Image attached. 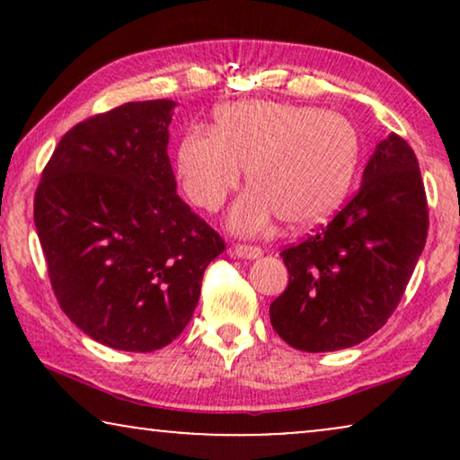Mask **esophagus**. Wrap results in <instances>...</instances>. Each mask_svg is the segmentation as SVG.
<instances>
[{"label": "esophagus", "mask_w": 460, "mask_h": 460, "mask_svg": "<svg viewBox=\"0 0 460 460\" xmlns=\"http://www.w3.org/2000/svg\"><path fill=\"white\" fill-rule=\"evenodd\" d=\"M232 255L241 257V260H257V257H261V249L253 247V244H234Z\"/></svg>", "instance_id": "1"}]
</instances>
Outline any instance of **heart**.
Returning a JSON list of instances; mask_svg holds the SVG:
<instances>
[{
	"mask_svg": "<svg viewBox=\"0 0 460 460\" xmlns=\"http://www.w3.org/2000/svg\"><path fill=\"white\" fill-rule=\"evenodd\" d=\"M358 161L360 137L345 117L253 100L222 106L213 129L188 131L175 153V175L194 207L217 211L247 167L253 186L232 207L228 226L253 236L276 217L295 230L331 217L348 197Z\"/></svg>",
	"mask_w": 460,
	"mask_h": 460,
	"instance_id": "1",
	"label": "heart"
}]
</instances>
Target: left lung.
<instances>
[{
    "instance_id": "obj_1",
    "label": "left lung",
    "mask_w": 460,
    "mask_h": 460,
    "mask_svg": "<svg viewBox=\"0 0 460 460\" xmlns=\"http://www.w3.org/2000/svg\"><path fill=\"white\" fill-rule=\"evenodd\" d=\"M427 226L417 156L389 134L364 167L356 197L280 253L288 287L270 305L274 331L301 351H337L375 335L404 295Z\"/></svg>"
}]
</instances>
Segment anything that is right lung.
I'll return each mask as SVG.
<instances>
[{"label":"right lung","mask_w":460,"mask_h":460,"mask_svg":"<svg viewBox=\"0 0 460 460\" xmlns=\"http://www.w3.org/2000/svg\"><path fill=\"white\" fill-rule=\"evenodd\" d=\"M173 100L90 117L62 136L35 192V228L62 312L93 341L165 348L190 323L226 244L175 190Z\"/></svg>","instance_id":"1"}]
</instances>
